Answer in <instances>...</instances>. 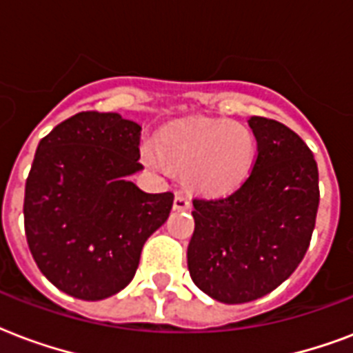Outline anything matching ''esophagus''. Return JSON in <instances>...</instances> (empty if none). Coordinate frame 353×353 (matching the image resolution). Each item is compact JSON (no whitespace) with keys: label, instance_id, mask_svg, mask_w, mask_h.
Returning <instances> with one entry per match:
<instances>
[{"label":"esophagus","instance_id":"obj_1","mask_svg":"<svg viewBox=\"0 0 353 353\" xmlns=\"http://www.w3.org/2000/svg\"><path fill=\"white\" fill-rule=\"evenodd\" d=\"M190 206H191V201H190V196L185 195V193H176V195H174V201H173L174 210H188Z\"/></svg>","mask_w":353,"mask_h":353}]
</instances>
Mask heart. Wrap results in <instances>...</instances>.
Returning a JSON list of instances; mask_svg holds the SVG:
<instances>
[{
  "label": "heart",
  "mask_w": 353,
  "mask_h": 353,
  "mask_svg": "<svg viewBox=\"0 0 353 353\" xmlns=\"http://www.w3.org/2000/svg\"><path fill=\"white\" fill-rule=\"evenodd\" d=\"M151 168L168 171V160L185 169V182L204 193H226L247 179L256 158V139L245 125L226 119H191L168 128L143 145Z\"/></svg>",
  "instance_id": "obj_1"
}]
</instances>
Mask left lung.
Masks as SVG:
<instances>
[{"label": "left lung", "mask_w": 353, "mask_h": 353, "mask_svg": "<svg viewBox=\"0 0 353 353\" xmlns=\"http://www.w3.org/2000/svg\"><path fill=\"white\" fill-rule=\"evenodd\" d=\"M258 154L228 195L193 199L195 232L188 269L195 285L225 304L261 299L304 259L319 210V168L299 134L283 123L248 119Z\"/></svg>", "instance_id": "left-lung-1"}]
</instances>
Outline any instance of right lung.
Wrapping results in <instances>:
<instances>
[{"instance_id": "1", "label": "right lung", "mask_w": 353, "mask_h": 353, "mask_svg": "<svg viewBox=\"0 0 353 353\" xmlns=\"http://www.w3.org/2000/svg\"><path fill=\"white\" fill-rule=\"evenodd\" d=\"M138 123L79 112L38 143L26 182V237L38 269L81 300L119 293L139 254L168 221L174 195L145 193L127 179L143 168Z\"/></svg>"}]
</instances>
